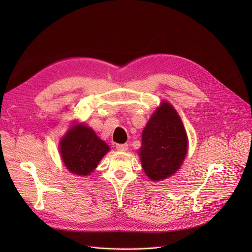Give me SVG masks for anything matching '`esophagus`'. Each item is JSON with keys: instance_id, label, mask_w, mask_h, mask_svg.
<instances>
[{"instance_id": "obj_1", "label": "esophagus", "mask_w": 252, "mask_h": 252, "mask_svg": "<svg viewBox=\"0 0 252 252\" xmlns=\"http://www.w3.org/2000/svg\"><path fill=\"white\" fill-rule=\"evenodd\" d=\"M116 148L119 151H125L128 149V145L127 144H117L116 145Z\"/></svg>"}]
</instances>
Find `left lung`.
I'll use <instances>...</instances> for the list:
<instances>
[{
    "instance_id": "left-lung-1",
    "label": "left lung",
    "mask_w": 252,
    "mask_h": 252,
    "mask_svg": "<svg viewBox=\"0 0 252 252\" xmlns=\"http://www.w3.org/2000/svg\"><path fill=\"white\" fill-rule=\"evenodd\" d=\"M187 154V134L179 114L163 102L142 133L140 157L142 167L152 181L170 177Z\"/></svg>"
}]
</instances>
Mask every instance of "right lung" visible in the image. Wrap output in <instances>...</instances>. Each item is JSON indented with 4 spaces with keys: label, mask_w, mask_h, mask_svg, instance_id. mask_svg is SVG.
Returning a JSON list of instances; mask_svg holds the SVG:
<instances>
[{
    "label": "right lung",
    "mask_w": 252,
    "mask_h": 252,
    "mask_svg": "<svg viewBox=\"0 0 252 252\" xmlns=\"http://www.w3.org/2000/svg\"><path fill=\"white\" fill-rule=\"evenodd\" d=\"M108 150V145L98 139L93 129L84 125L74 126L60 144L67 169L78 175L93 172Z\"/></svg>",
    "instance_id": "1"
}]
</instances>
